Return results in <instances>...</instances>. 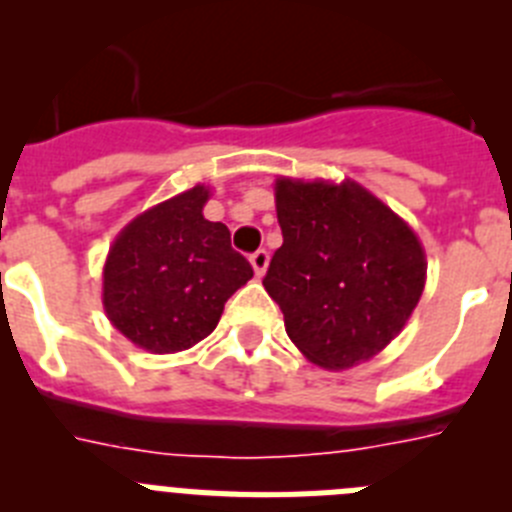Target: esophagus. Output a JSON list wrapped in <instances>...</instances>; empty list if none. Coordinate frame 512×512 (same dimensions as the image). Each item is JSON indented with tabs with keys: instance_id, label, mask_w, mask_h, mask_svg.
Listing matches in <instances>:
<instances>
[{
	"instance_id": "1",
	"label": "esophagus",
	"mask_w": 512,
	"mask_h": 512,
	"mask_svg": "<svg viewBox=\"0 0 512 512\" xmlns=\"http://www.w3.org/2000/svg\"><path fill=\"white\" fill-rule=\"evenodd\" d=\"M251 266H253V274H256V277H264L266 266H269V253H266L264 248H259L256 253H251Z\"/></svg>"
}]
</instances>
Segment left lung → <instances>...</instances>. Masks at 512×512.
Listing matches in <instances>:
<instances>
[{
  "instance_id": "1",
  "label": "left lung",
  "mask_w": 512,
  "mask_h": 512,
  "mask_svg": "<svg viewBox=\"0 0 512 512\" xmlns=\"http://www.w3.org/2000/svg\"><path fill=\"white\" fill-rule=\"evenodd\" d=\"M284 243L264 287L307 361L343 372L390 346L425 287L415 230L354 179L274 182Z\"/></svg>"
}]
</instances>
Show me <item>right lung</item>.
Returning a JSON list of instances; mask_svg holds the SVG:
<instances>
[{
  "instance_id": "add662e5",
  "label": "right lung",
  "mask_w": 512,
  "mask_h": 512,
  "mask_svg": "<svg viewBox=\"0 0 512 512\" xmlns=\"http://www.w3.org/2000/svg\"><path fill=\"white\" fill-rule=\"evenodd\" d=\"M197 184L133 217L102 269V305L122 336L151 354H176L215 330L235 289L253 277L230 230L205 220Z\"/></svg>"
}]
</instances>
